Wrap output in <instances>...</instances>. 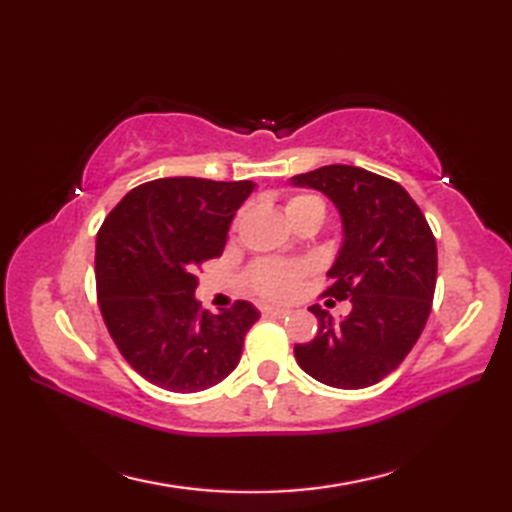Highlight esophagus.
<instances>
[{
    "label": "esophagus",
    "instance_id": "esophagus-1",
    "mask_svg": "<svg viewBox=\"0 0 512 512\" xmlns=\"http://www.w3.org/2000/svg\"><path fill=\"white\" fill-rule=\"evenodd\" d=\"M290 310L288 308H275V306H264L262 314L264 317H286Z\"/></svg>",
    "mask_w": 512,
    "mask_h": 512
}]
</instances>
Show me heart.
I'll list each match as a JSON object with an SVG mask.
<instances>
[{
    "label": "heart",
    "instance_id": "obj_1",
    "mask_svg": "<svg viewBox=\"0 0 512 512\" xmlns=\"http://www.w3.org/2000/svg\"><path fill=\"white\" fill-rule=\"evenodd\" d=\"M301 213H314L323 220L325 204L317 195H295V198H290L286 202V215L295 217ZM301 275L303 268L297 264L259 262L250 270V288H253L257 295L268 299H286L295 292Z\"/></svg>",
    "mask_w": 512,
    "mask_h": 512
}]
</instances>
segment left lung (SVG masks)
Wrapping results in <instances>:
<instances>
[{"mask_svg": "<svg viewBox=\"0 0 512 512\" xmlns=\"http://www.w3.org/2000/svg\"><path fill=\"white\" fill-rule=\"evenodd\" d=\"M290 184L321 191L339 209L343 244L323 297L352 303L343 319L310 308L319 328L310 343L295 345L297 363L336 389L376 385L405 361L429 319L436 237L398 182L367 169L328 165L299 173Z\"/></svg>", "mask_w": 512, "mask_h": 512, "instance_id": "left-lung-1", "label": "left lung"}]
</instances>
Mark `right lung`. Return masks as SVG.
I'll return each instance as SVG.
<instances>
[{
	"instance_id": "add662e5",
	"label": "right lung",
	"mask_w": 512,
	"mask_h": 512,
	"mask_svg": "<svg viewBox=\"0 0 512 512\" xmlns=\"http://www.w3.org/2000/svg\"><path fill=\"white\" fill-rule=\"evenodd\" d=\"M255 182L160 178L116 204L96 235L103 321L136 372L176 394L209 389L233 372L259 319L248 301L211 314L195 299L198 268L222 255Z\"/></svg>"
}]
</instances>
